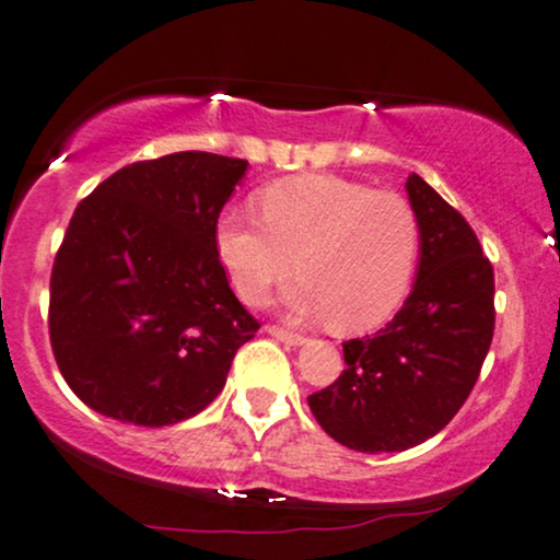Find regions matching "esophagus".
Instances as JSON below:
<instances>
[{"mask_svg": "<svg viewBox=\"0 0 560 560\" xmlns=\"http://www.w3.org/2000/svg\"><path fill=\"white\" fill-rule=\"evenodd\" d=\"M266 330L271 332L276 341H284V343H289V346H302V343H304V336H300V332H292V330H287V328H279V325H268Z\"/></svg>", "mask_w": 560, "mask_h": 560, "instance_id": "obj_1", "label": "esophagus"}]
</instances>
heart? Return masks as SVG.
<instances>
[{
	"label": "heart",
	"instance_id": "1",
	"mask_svg": "<svg viewBox=\"0 0 560 560\" xmlns=\"http://www.w3.org/2000/svg\"><path fill=\"white\" fill-rule=\"evenodd\" d=\"M260 225L237 209L214 224L219 264L243 302L260 304L289 273L296 317L357 332L406 300L421 256V224L406 198L336 175H296L260 190Z\"/></svg>",
	"mask_w": 560,
	"mask_h": 560
}]
</instances>
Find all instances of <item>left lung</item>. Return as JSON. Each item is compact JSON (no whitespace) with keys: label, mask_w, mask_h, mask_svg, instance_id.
<instances>
[{"label":"left lung","mask_w":560,"mask_h":560,"mask_svg":"<svg viewBox=\"0 0 560 560\" xmlns=\"http://www.w3.org/2000/svg\"><path fill=\"white\" fill-rule=\"evenodd\" d=\"M406 190L421 224L413 289L385 328L343 343V374L307 398L325 434L370 455L416 447L455 419L497 320L476 232L416 173Z\"/></svg>","instance_id":"left-lung-1"}]
</instances>
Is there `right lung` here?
<instances>
[{"label": "right lung", "instance_id": "add662e5", "mask_svg": "<svg viewBox=\"0 0 560 560\" xmlns=\"http://www.w3.org/2000/svg\"><path fill=\"white\" fill-rule=\"evenodd\" d=\"M245 173V160L175 152L121 167L77 207L54 260L48 330L84 406L158 429L222 393L260 328L214 247Z\"/></svg>", "mask_w": 560, "mask_h": 560}]
</instances>
